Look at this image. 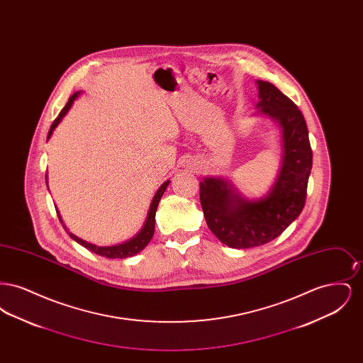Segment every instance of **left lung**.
Instances as JSON below:
<instances>
[{
	"instance_id": "obj_1",
	"label": "left lung",
	"mask_w": 363,
	"mask_h": 363,
	"mask_svg": "<svg viewBox=\"0 0 363 363\" xmlns=\"http://www.w3.org/2000/svg\"><path fill=\"white\" fill-rule=\"evenodd\" d=\"M261 113L281 128L283 156L277 182L268 196L247 201L222 178L200 182L206 222L216 238L230 247L247 249L277 238L299 216L306 201L313 152L303 114L277 86L257 80Z\"/></svg>"
}]
</instances>
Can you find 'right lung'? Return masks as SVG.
I'll use <instances>...</instances> for the list:
<instances>
[{"label": "right lung", "mask_w": 363, "mask_h": 363, "mask_svg": "<svg viewBox=\"0 0 363 363\" xmlns=\"http://www.w3.org/2000/svg\"><path fill=\"white\" fill-rule=\"evenodd\" d=\"M79 94H80V92H74V94L70 96L68 104H65V107L61 110V113L58 114V117L52 122V126H50V130H49V135H48V138L52 136V130L57 128V125L62 120V117L68 113L70 106L73 104V101L79 96ZM169 182H170V181H166V182L157 189V191H156V194L154 196V199H152L150 211H148L147 220H145V223L143 225L141 231L138 233L135 238H132V240H129L128 242H123L121 245H116V246H96V245H92V243L83 241V240H80L79 237H76V235L68 233L70 235V238H73L74 241L79 242L80 245H83L88 250L94 252V253H96V255H99V256H102V257H107V259H126V257H132V256L138 255V252H141V250L150 243V241L152 240V237H154V233H155L156 208L159 206V201H160V199H162L164 190L167 188ZM57 213H58V212H57ZM58 219H60V222H62L60 215H58Z\"/></svg>", "instance_id": "1"}]
</instances>
